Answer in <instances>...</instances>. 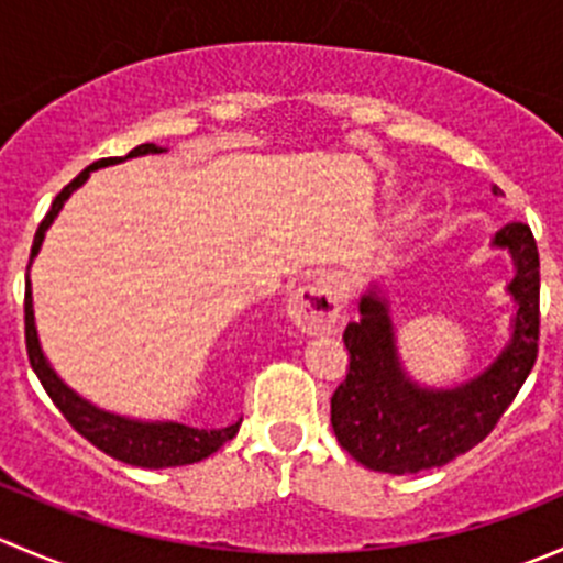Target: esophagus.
I'll use <instances>...</instances> for the list:
<instances>
[{
    "mask_svg": "<svg viewBox=\"0 0 563 563\" xmlns=\"http://www.w3.org/2000/svg\"><path fill=\"white\" fill-rule=\"evenodd\" d=\"M340 310H343V294L329 275L310 280L288 302L291 321L308 334L332 332L334 323L340 321Z\"/></svg>",
    "mask_w": 563,
    "mask_h": 563,
    "instance_id": "1",
    "label": "esophagus"
}]
</instances>
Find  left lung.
Segmentation results:
<instances>
[{"label":"left lung","mask_w":563,"mask_h":563,"mask_svg":"<svg viewBox=\"0 0 563 563\" xmlns=\"http://www.w3.org/2000/svg\"><path fill=\"white\" fill-rule=\"evenodd\" d=\"M498 192V187H496ZM512 253L509 283L518 316L515 334L496 362L457 389H419L400 371L387 299L376 291L360 302V321L343 332L345 382L332 395V428L340 446L384 474L439 468L490 435L518 397L539 351V250L526 223H507L493 240Z\"/></svg>","instance_id":"obj_1"}]
</instances>
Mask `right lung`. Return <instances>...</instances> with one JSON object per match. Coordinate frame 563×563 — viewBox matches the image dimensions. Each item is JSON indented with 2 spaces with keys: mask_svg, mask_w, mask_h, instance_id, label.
Here are the masks:
<instances>
[{
  "mask_svg": "<svg viewBox=\"0 0 563 563\" xmlns=\"http://www.w3.org/2000/svg\"><path fill=\"white\" fill-rule=\"evenodd\" d=\"M150 152H163V150L155 144H141L135 146L133 152H128L124 157L150 155ZM124 157H103V161H95L92 166L84 168L70 185L62 187L59 196H56L54 203H51L48 214L40 220L35 245H32V253H30V264L37 255L40 242H43L45 236V229H48L51 220L56 218V212H59L62 203L67 201V196L87 181L89 172L103 166H113V163L124 161ZM26 272H30V266H26ZM24 334H26V354H30L32 371L37 373L40 384H43V389L48 391L54 406L65 413V419L73 424V430H78L89 444H95L100 452H106V455L122 460V463L141 465V468L190 465V463H198V460L209 457L212 452H218L220 446H223L225 441L234 439L236 430H240L242 419L220 430H198V428H187V424H176V422H133V419L113 417V413L100 411V408L89 406L87 400H81L76 391L67 389L65 384L56 378V373L51 371L43 351H40L35 316H32L30 277H26V294H24Z\"/></svg>",
  "mask_w": 563,
  "mask_h": 563,
  "instance_id": "add662e5",
  "label": "right lung"
}]
</instances>
